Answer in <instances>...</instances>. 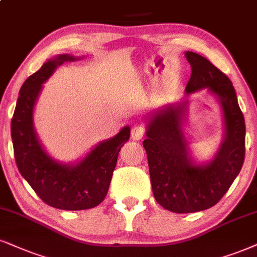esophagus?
Here are the masks:
<instances>
[{"label":"esophagus","instance_id":"1","mask_svg":"<svg viewBox=\"0 0 257 257\" xmlns=\"http://www.w3.org/2000/svg\"><path fill=\"white\" fill-rule=\"evenodd\" d=\"M145 126L141 124H134L132 128V139L134 141H138V140H141L145 135Z\"/></svg>","mask_w":257,"mask_h":257}]
</instances>
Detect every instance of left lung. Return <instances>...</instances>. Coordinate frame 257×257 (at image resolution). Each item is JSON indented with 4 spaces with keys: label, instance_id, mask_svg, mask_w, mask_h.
Wrapping results in <instances>:
<instances>
[{
    "label": "left lung",
    "instance_id": "8db88e82",
    "mask_svg": "<svg viewBox=\"0 0 257 257\" xmlns=\"http://www.w3.org/2000/svg\"><path fill=\"white\" fill-rule=\"evenodd\" d=\"M185 56L192 69L185 91L188 95L207 87L218 98L225 134L212 161L196 165L181 128L186 102L152 115L144 141L152 190L158 203L175 213L197 212L216 205L238 175L245 154L244 117L231 80L206 58L194 52Z\"/></svg>",
    "mask_w": 257,
    "mask_h": 257
}]
</instances>
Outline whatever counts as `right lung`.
Masks as SVG:
<instances>
[{
  "label": "right lung",
  "instance_id": "add662e5",
  "mask_svg": "<svg viewBox=\"0 0 257 257\" xmlns=\"http://www.w3.org/2000/svg\"><path fill=\"white\" fill-rule=\"evenodd\" d=\"M70 54L48 60L29 76L19 92L12 118V140L16 166L34 192L47 205L60 210L92 209L108 193L118 153L129 140L131 128L100 142L77 165L54 161L39 142L33 125V109L45 83L58 66L73 61Z\"/></svg>",
  "mask_w": 257,
  "mask_h": 257
}]
</instances>
